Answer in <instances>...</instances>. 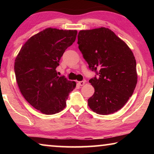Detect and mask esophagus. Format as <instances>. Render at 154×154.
Returning a JSON list of instances; mask_svg holds the SVG:
<instances>
[{
    "label": "esophagus",
    "instance_id": "obj_1",
    "mask_svg": "<svg viewBox=\"0 0 154 154\" xmlns=\"http://www.w3.org/2000/svg\"><path fill=\"white\" fill-rule=\"evenodd\" d=\"M85 84V82H83V81H82V82H78V85H80V86H82Z\"/></svg>",
    "mask_w": 154,
    "mask_h": 154
}]
</instances>
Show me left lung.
<instances>
[{
    "label": "left lung",
    "instance_id": "obj_1",
    "mask_svg": "<svg viewBox=\"0 0 154 154\" xmlns=\"http://www.w3.org/2000/svg\"><path fill=\"white\" fill-rule=\"evenodd\" d=\"M78 45L89 68L98 76L89 82L94 93L88 100L95 113L109 115L125 105L136 87V60L127 44L109 28L80 30Z\"/></svg>",
    "mask_w": 154,
    "mask_h": 154
}]
</instances>
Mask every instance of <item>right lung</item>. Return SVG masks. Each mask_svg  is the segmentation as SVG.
<instances>
[{
  "label": "right lung",
  "instance_id": "add662e5",
  "mask_svg": "<svg viewBox=\"0 0 154 154\" xmlns=\"http://www.w3.org/2000/svg\"><path fill=\"white\" fill-rule=\"evenodd\" d=\"M76 30L48 28L28 39L15 58V78L22 96L46 115L63 110L75 82L58 76L56 67L65 50L76 39Z\"/></svg>",
  "mask_w": 154,
  "mask_h": 154
}]
</instances>
